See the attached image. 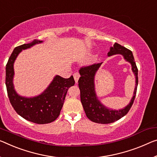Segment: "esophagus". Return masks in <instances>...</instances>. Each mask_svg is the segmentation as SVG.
Segmentation results:
<instances>
[{
	"mask_svg": "<svg viewBox=\"0 0 157 157\" xmlns=\"http://www.w3.org/2000/svg\"><path fill=\"white\" fill-rule=\"evenodd\" d=\"M74 80H75V82H76V83H78V79H79V78H80V74H79L78 73H74Z\"/></svg>",
	"mask_w": 157,
	"mask_h": 157,
	"instance_id": "34e87169",
	"label": "esophagus"
}]
</instances>
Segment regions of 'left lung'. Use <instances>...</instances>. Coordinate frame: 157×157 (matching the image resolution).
Listing matches in <instances>:
<instances>
[{
    "mask_svg": "<svg viewBox=\"0 0 157 157\" xmlns=\"http://www.w3.org/2000/svg\"><path fill=\"white\" fill-rule=\"evenodd\" d=\"M115 55H121L126 62L131 64V69L136 76V86L133 95L130 102L123 109H112L105 107L100 102L95 92V77L102 62L94 64L88 67H81L79 70L81 77L78 80V87L81 92V101L87 117L93 122L98 124H111L124 117L132 107L136 95L137 87L138 84L137 66L131 50L119 43H115L108 52V57Z\"/></svg>",
    "mask_w": 157,
    "mask_h": 157,
    "instance_id": "1",
    "label": "left lung"
}]
</instances>
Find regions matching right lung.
<instances>
[{
    "mask_svg": "<svg viewBox=\"0 0 157 157\" xmlns=\"http://www.w3.org/2000/svg\"><path fill=\"white\" fill-rule=\"evenodd\" d=\"M41 43L43 40L35 39L30 43L16 47L6 67V85L12 106L24 119L38 124L51 123L59 117L68 89L75 83L73 76L69 78H64L56 75L46 89L35 97H23L16 92L13 84L14 61L22 50Z\"/></svg>",
    "mask_w": 157,
    "mask_h": 157,
    "instance_id": "obj_1",
    "label": "right lung"
}]
</instances>
